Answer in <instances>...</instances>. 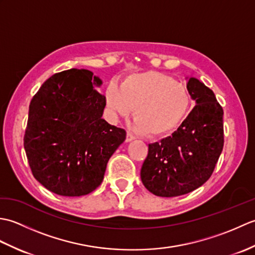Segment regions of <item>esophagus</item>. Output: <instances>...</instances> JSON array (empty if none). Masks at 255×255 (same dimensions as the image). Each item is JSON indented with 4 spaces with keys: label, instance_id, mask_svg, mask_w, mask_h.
I'll list each match as a JSON object with an SVG mask.
<instances>
[{
    "label": "esophagus",
    "instance_id": "34e87169",
    "mask_svg": "<svg viewBox=\"0 0 255 255\" xmlns=\"http://www.w3.org/2000/svg\"><path fill=\"white\" fill-rule=\"evenodd\" d=\"M133 139H134L133 134L128 131V132H127V136H126V142H130V141H132Z\"/></svg>",
    "mask_w": 255,
    "mask_h": 255
}]
</instances>
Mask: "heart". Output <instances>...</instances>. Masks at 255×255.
<instances>
[{"instance_id": "1", "label": "heart", "mask_w": 255, "mask_h": 255, "mask_svg": "<svg viewBox=\"0 0 255 255\" xmlns=\"http://www.w3.org/2000/svg\"><path fill=\"white\" fill-rule=\"evenodd\" d=\"M105 102L114 117H128L134 110V127L150 137L176 130L192 106L185 85L156 71L129 75L119 88L111 84L105 92Z\"/></svg>"}]
</instances>
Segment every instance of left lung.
I'll list each match as a JSON object with an SVG mask.
<instances>
[{
  "mask_svg": "<svg viewBox=\"0 0 255 255\" xmlns=\"http://www.w3.org/2000/svg\"><path fill=\"white\" fill-rule=\"evenodd\" d=\"M195 107L177 130L149 144L140 176L160 197L193 192L207 182L224 148V111L214 92L196 78H186Z\"/></svg>",
  "mask_w": 255,
  "mask_h": 255,
  "instance_id": "8db88e82",
  "label": "left lung"
}]
</instances>
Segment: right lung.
Returning a JSON list of instances; mask_svg holds the SVG:
<instances>
[{"label": "right lung", "instance_id": "obj_1", "mask_svg": "<svg viewBox=\"0 0 255 255\" xmlns=\"http://www.w3.org/2000/svg\"><path fill=\"white\" fill-rule=\"evenodd\" d=\"M103 81L86 69L53 74L29 105L24 148L32 175L48 191L83 196L101 185L126 131L103 119Z\"/></svg>", "mask_w": 255, "mask_h": 255}]
</instances>
